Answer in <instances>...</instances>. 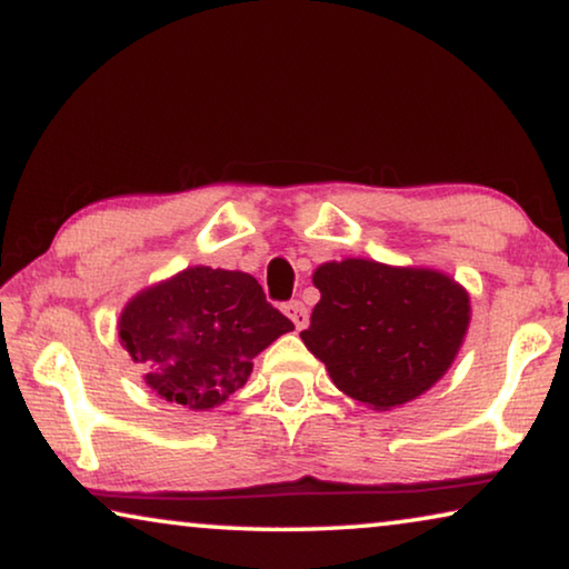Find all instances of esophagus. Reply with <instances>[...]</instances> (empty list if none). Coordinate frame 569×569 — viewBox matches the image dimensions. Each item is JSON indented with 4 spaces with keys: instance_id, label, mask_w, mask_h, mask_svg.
I'll use <instances>...</instances> for the list:
<instances>
[{
    "instance_id": "obj_1",
    "label": "esophagus",
    "mask_w": 569,
    "mask_h": 569,
    "mask_svg": "<svg viewBox=\"0 0 569 569\" xmlns=\"http://www.w3.org/2000/svg\"><path fill=\"white\" fill-rule=\"evenodd\" d=\"M283 311H286V317L293 322L296 330H303V327L309 325V309L303 307L301 301H288Z\"/></svg>"
}]
</instances>
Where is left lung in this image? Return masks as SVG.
<instances>
[{
    "mask_svg": "<svg viewBox=\"0 0 569 569\" xmlns=\"http://www.w3.org/2000/svg\"><path fill=\"white\" fill-rule=\"evenodd\" d=\"M311 281L322 299L303 346L335 387L373 410L426 395L467 338L469 293L441 270L346 258L322 262Z\"/></svg>",
    "mask_w": 569,
    "mask_h": 569,
    "instance_id": "8db88e82",
    "label": "left lung"
}]
</instances>
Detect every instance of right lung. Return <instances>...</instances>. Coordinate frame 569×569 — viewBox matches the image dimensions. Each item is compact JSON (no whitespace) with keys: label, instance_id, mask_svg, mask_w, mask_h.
I'll return each instance as SVG.
<instances>
[{"label":"right lung","instance_id":"obj_1","mask_svg":"<svg viewBox=\"0 0 569 569\" xmlns=\"http://www.w3.org/2000/svg\"><path fill=\"white\" fill-rule=\"evenodd\" d=\"M291 330L250 273L208 266L143 288L118 317V338L147 387L196 412L242 389L252 358Z\"/></svg>","mask_w":569,"mask_h":569}]
</instances>
